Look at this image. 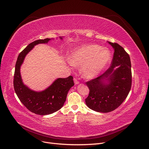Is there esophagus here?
Listing matches in <instances>:
<instances>
[{
  "label": "esophagus",
  "instance_id": "esophagus-1",
  "mask_svg": "<svg viewBox=\"0 0 149 149\" xmlns=\"http://www.w3.org/2000/svg\"><path fill=\"white\" fill-rule=\"evenodd\" d=\"M74 81L75 84H79V81L77 80V79L74 78Z\"/></svg>",
  "mask_w": 149,
  "mask_h": 149
}]
</instances>
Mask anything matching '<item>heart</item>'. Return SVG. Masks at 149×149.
<instances>
[{"label":"heart","mask_w":149,"mask_h":149,"mask_svg":"<svg viewBox=\"0 0 149 149\" xmlns=\"http://www.w3.org/2000/svg\"><path fill=\"white\" fill-rule=\"evenodd\" d=\"M111 58L107 48L97 45H85L74 50L69 57L73 66H81L84 77L92 78L100 74Z\"/></svg>","instance_id":"b5f03b06"}]
</instances>
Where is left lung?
I'll list each match as a JSON object with an SVG mask.
<instances>
[{"instance_id":"8db88e82","label":"left lung","mask_w":149,"mask_h":149,"mask_svg":"<svg viewBox=\"0 0 149 149\" xmlns=\"http://www.w3.org/2000/svg\"><path fill=\"white\" fill-rule=\"evenodd\" d=\"M114 53L111 65L101 76L86 83L89 94L87 106L100 113L112 111L119 107L131 88V63L129 54L119 44L108 42Z\"/></svg>"}]
</instances>
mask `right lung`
Masks as SVG:
<instances>
[{
  "instance_id": "1",
  "label": "right lung",
  "mask_w": 149,
  "mask_h": 149,
  "mask_svg": "<svg viewBox=\"0 0 149 149\" xmlns=\"http://www.w3.org/2000/svg\"><path fill=\"white\" fill-rule=\"evenodd\" d=\"M63 39L62 36H60ZM53 38L39 39L29 44L19 54L15 64L14 87L19 100L29 111L41 116L52 114L63 106L68 93L74 85L73 77L69 76L66 78H57L45 90L40 92L34 91L25 85L22 80L20 68L25 57L39 44H47Z\"/></svg>"
}]
</instances>
